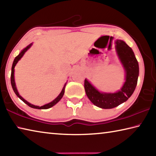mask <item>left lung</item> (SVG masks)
<instances>
[{"mask_svg":"<svg viewBox=\"0 0 156 156\" xmlns=\"http://www.w3.org/2000/svg\"><path fill=\"white\" fill-rule=\"evenodd\" d=\"M116 50L126 72V83L121 90L115 93H100L87 80H84V89L90 101L99 108H113L125 102L134 93L136 87L139 67L131 48L122 40L116 41Z\"/></svg>","mask_w":156,"mask_h":156,"instance_id":"obj_1","label":"left lung"}]
</instances>
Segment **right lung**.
Segmentation results:
<instances>
[{
	"label": "right lung",
	"mask_w": 156,
	"mask_h": 156,
	"mask_svg": "<svg viewBox=\"0 0 156 156\" xmlns=\"http://www.w3.org/2000/svg\"><path fill=\"white\" fill-rule=\"evenodd\" d=\"M31 45H32V44H29V46H28L27 48H24L23 50H22V52H21L20 53L18 56H16V57L15 58V59H14L13 63V65H12V67H11V86H12L13 90V91L15 92L16 95L17 96H18V97L21 100L23 101L25 104H27V105L29 106H30V107H31V108H36V109H48V108H51V107H52L53 106H55L56 103L58 102V101L61 100V99L62 98V97H63V95H64V93H65V88H66V84H65V86H64V87H63V90H62V91L61 92L60 94L58 95V97L55 99V100H54L52 101H51V102L49 103V104H46V105H44V106L39 107V106H37L33 105V104H30V103L28 102V101H27L26 100H24V99L22 98L21 97V96L19 95L18 90H17V89H16V84H15V81H14V76H13V73H14V67H15L16 65L17 64V63H18L20 59V58L22 57V56H23V55H24V53L26 52L27 51V50L29 49V48L31 46Z\"/></svg>",
	"instance_id": "1"
}]
</instances>
